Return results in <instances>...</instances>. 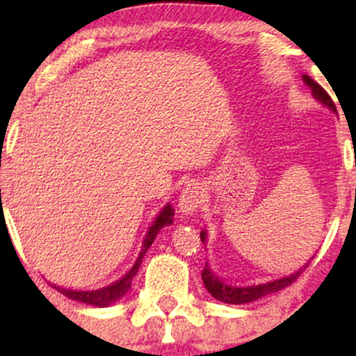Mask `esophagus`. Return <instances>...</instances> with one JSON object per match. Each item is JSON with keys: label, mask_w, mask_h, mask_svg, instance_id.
Returning <instances> with one entry per match:
<instances>
[{"label": "esophagus", "mask_w": 356, "mask_h": 356, "mask_svg": "<svg viewBox=\"0 0 356 356\" xmlns=\"http://www.w3.org/2000/svg\"><path fill=\"white\" fill-rule=\"evenodd\" d=\"M206 197V187L201 182H189L186 184L181 195H179V209L184 214H194L201 207Z\"/></svg>", "instance_id": "1"}]
</instances>
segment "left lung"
Instances as JSON below:
<instances>
[{
    "mask_svg": "<svg viewBox=\"0 0 356 356\" xmlns=\"http://www.w3.org/2000/svg\"><path fill=\"white\" fill-rule=\"evenodd\" d=\"M303 81L308 85L309 88H312L314 99L320 100L323 105H326L328 108H332L333 112H337V107H334L332 97L326 93V90L323 88L320 83H316V81H314L312 76H308V75H303ZM206 236H207L206 231H202L201 232L202 243H206ZM308 264H309V261L305 264L303 268L298 269L296 273H293V275H289V276L280 277V280L269 281V283H264V284H252V286H232V284L224 283V281L218 280V276H214V273L211 271V268L207 266V263H206V268L202 269L201 276H202V281H204V286H206V289L216 298V300L224 301V303H229V305H244V303H251V301L259 300V298H263L266 295H271V293L280 291V289H283V288H288V286L295 283L298 277H300L301 273L308 268Z\"/></svg>",
    "mask_w": 356,
    "mask_h": 356,
    "instance_id": "obj_1",
    "label": "left lung"
}]
</instances>
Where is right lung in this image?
<instances>
[{
    "instance_id": "1",
    "label": "right lung",
    "mask_w": 356,
    "mask_h": 356,
    "mask_svg": "<svg viewBox=\"0 0 356 356\" xmlns=\"http://www.w3.org/2000/svg\"><path fill=\"white\" fill-rule=\"evenodd\" d=\"M172 218H174V209H172V206H170V204H167L164 209L161 211V214L157 216V219L154 220V224L150 226V229L147 231V236L144 239V246H142V251L137 257L136 264H134V268L130 269V271L127 273V275L122 277V280L115 281V283H112L110 286H105V288L93 289V291H73V289L58 288V286H55V288L58 289L61 295L70 298V300L81 301V303L93 305V306H108V305L115 303V301L120 300V298L124 296L127 291H129L130 286H132L134 276L137 275L138 268H140L142 257H144L147 249L152 246L155 236H157V232L161 231L164 226H167V224L172 222Z\"/></svg>"
}]
</instances>
